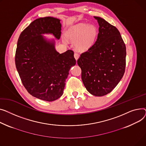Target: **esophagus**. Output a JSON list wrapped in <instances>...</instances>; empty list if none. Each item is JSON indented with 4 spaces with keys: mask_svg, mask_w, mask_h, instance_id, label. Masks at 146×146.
<instances>
[{
    "mask_svg": "<svg viewBox=\"0 0 146 146\" xmlns=\"http://www.w3.org/2000/svg\"><path fill=\"white\" fill-rule=\"evenodd\" d=\"M74 57H75V59L76 60H77L78 59V58H79V55H78V53H76V52H74Z\"/></svg>",
    "mask_w": 146,
    "mask_h": 146,
    "instance_id": "esophagus-1",
    "label": "esophagus"
}]
</instances>
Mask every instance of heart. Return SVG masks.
I'll return each mask as SVG.
<instances>
[{"instance_id":"obj_1","label":"heart","mask_w":146,"mask_h":146,"mask_svg":"<svg viewBox=\"0 0 146 146\" xmlns=\"http://www.w3.org/2000/svg\"><path fill=\"white\" fill-rule=\"evenodd\" d=\"M97 29L93 25L84 23L76 24L70 28L66 32V38L74 42V46L78 50H87L96 39ZM65 43L66 42L64 39Z\"/></svg>"}]
</instances>
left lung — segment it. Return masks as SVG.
<instances>
[{
	"label": "left lung",
	"instance_id": "1",
	"mask_svg": "<svg viewBox=\"0 0 146 146\" xmlns=\"http://www.w3.org/2000/svg\"><path fill=\"white\" fill-rule=\"evenodd\" d=\"M99 25L96 42L77 61L87 90L95 96L113 91L125 69L126 48L120 33L104 19L94 16Z\"/></svg>",
	"mask_w": 146,
	"mask_h": 146
}]
</instances>
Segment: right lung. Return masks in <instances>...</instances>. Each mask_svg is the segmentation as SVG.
<instances>
[{"instance_id":"1","label":"right lung","mask_w":146,"mask_h":146,"mask_svg":"<svg viewBox=\"0 0 146 146\" xmlns=\"http://www.w3.org/2000/svg\"><path fill=\"white\" fill-rule=\"evenodd\" d=\"M60 20L53 17L36 19L19 37L15 65L27 91L40 100L53 101L63 94L69 71L76 64L74 51L59 54L54 42L47 41L41 34L61 35Z\"/></svg>"}]
</instances>
